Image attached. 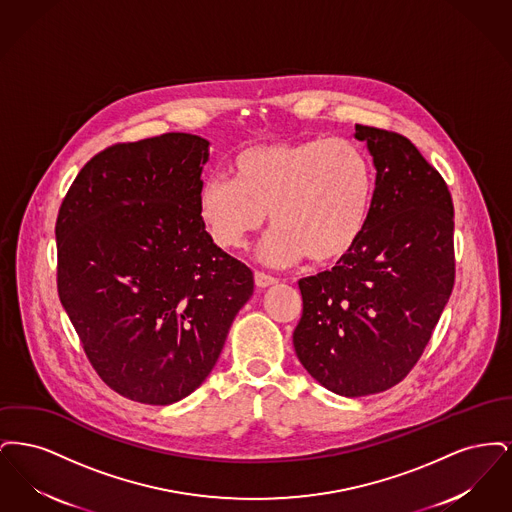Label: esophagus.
Listing matches in <instances>:
<instances>
[{
  "label": "esophagus",
  "instance_id": "1",
  "mask_svg": "<svg viewBox=\"0 0 512 512\" xmlns=\"http://www.w3.org/2000/svg\"><path fill=\"white\" fill-rule=\"evenodd\" d=\"M274 284H278L276 278L268 276L265 272H255V286H257V288H270V286H274Z\"/></svg>",
  "mask_w": 512,
  "mask_h": 512
}]
</instances>
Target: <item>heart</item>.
<instances>
[{
  "label": "heart",
  "mask_w": 512,
  "mask_h": 512,
  "mask_svg": "<svg viewBox=\"0 0 512 512\" xmlns=\"http://www.w3.org/2000/svg\"><path fill=\"white\" fill-rule=\"evenodd\" d=\"M232 180L207 178L197 215L222 249H238L270 213L276 226L261 247L272 265L305 255L315 265L347 257L365 234L374 203V171L351 140H293L245 147L230 161Z\"/></svg>",
  "instance_id": "obj_1"
}]
</instances>
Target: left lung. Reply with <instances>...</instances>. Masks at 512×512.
<instances>
[{"label":"left lung","instance_id":"8db88e82","mask_svg":"<svg viewBox=\"0 0 512 512\" xmlns=\"http://www.w3.org/2000/svg\"><path fill=\"white\" fill-rule=\"evenodd\" d=\"M376 169L370 219L332 270L301 278L293 347L326 390L361 397L401 382L420 359L455 282L453 201L401 134L355 124Z\"/></svg>","mask_w":512,"mask_h":512}]
</instances>
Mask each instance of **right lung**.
<instances>
[{
  "label": "right lung",
  "instance_id": "obj_1",
  "mask_svg": "<svg viewBox=\"0 0 512 512\" xmlns=\"http://www.w3.org/2000/svg\"><path fill=\"white\" fill-rule=\"evenodd\" d=\"M209 142L169 132L84 165L55 224L57 292L111 390L171 405L197 390L253 295V272L197 215Z\"/></svg>",
  "mask_w": 512,
  "mask_h": 512
}]
</instances>
